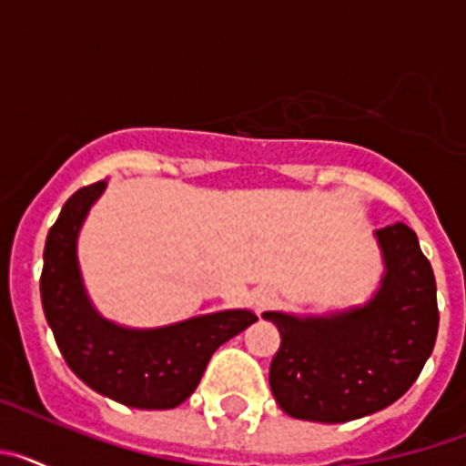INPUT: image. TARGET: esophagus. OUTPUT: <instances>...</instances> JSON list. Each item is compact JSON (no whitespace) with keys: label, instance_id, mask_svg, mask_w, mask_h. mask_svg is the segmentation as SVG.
I'll return each instance as SVG.
<instances>
[{"label":"esophagus","instance_id":"obj_1","mask_svg":"<svg viewBox=\"0 0 466 466\" xmlns=\"http://www.w3.org/2000/svg\"><path fill=\"white\" fill-rule=\"evenodd\" d=\"M273 299H275V294L270 289H261L257 294V306L258 308H266V306H270V303H273Z\"/></svg>","mask_w":466,"mask_h":466}]
</instances>
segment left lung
Returning a JSON list of instances; mask_svg holds the SVG:
<instances>
[{
	"mask_svg": "<svg viewBox=\"0 0 466 466\" xmlns=\"http://www.w3.org/2000/svg\"><path fill=\"white\" fill-rule=\"evenodd\" d=\"M385 273L361 306L327 315L263 312L278 327L270 390L287 415L310 422H350L406 394L439 331L436 282L418 236L406 224L373 233Z\"/></svg>",
	"mask_w": 466,
	"mask_h": 466,
	"instance_id": "obj_1",
	"label": "left lung"
}]
</instances>
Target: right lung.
Wrapping results in <instances>:
<instances>
[{"mask_svg":"<svg viewBox=\"0 0 466 466\" xmlns=\"http://www.w3.org/2000/svg\"><path fill=\"white\" fill-rule=\"evenodd\" d=\"M105 188L106 182L79 188L48 230L41 270L44 315L67 366L90 390L130 409H175L193 394L214 350L258 317L236 308L154 329L102 317L86 291L76 242Z\"/></svg>","mask_w":466,"mask_h":466,"instance_id":"obj_1","label":"right lung"}]
</instances>
